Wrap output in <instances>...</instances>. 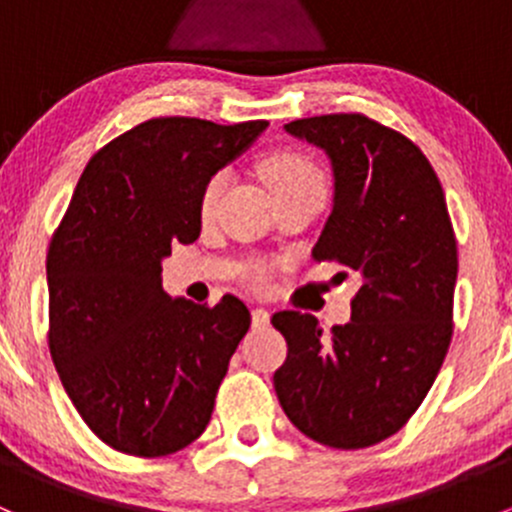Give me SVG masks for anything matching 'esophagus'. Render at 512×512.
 Segmentation results:
<instances>
[{
    "mask_svg": "<svg viewBox=\"0 0 512 512\" xmlns=\"http://www.w3.org/2000/svg\"><path fill=\"white\" fill-rule=\"evenodd\" d=\"M270 324V312H267L265 307H255L252 309V327L255 329H262Z\"/></svg>",
    "mask_w": 512,
    "mask_h": 512,
    "instance_id": "34e87169",
    "label": "esophagus"
}]
</instances>
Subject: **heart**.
I'll return each mask as SVG.
<instances>
[{
  "label": "heart",
  "mask_w": 512,
  "mask_h": 512,
  "mask_svg": "<svg viewBox=\"0 0 512 512\" xmlns=\"http://www.w3.org/2000/svg\"><path fill=\"white\" fill-rule=\"evenodd\" d=\"M260 170L277 198L289 193H302V190H319V193H327V180H324L322 168H319L317 160L309 156V153L299 151V148H277V151H270L262 158ZM227 178H230L227 170H215V173L205 180L198 198V213L203 220H210L218 213ZM252 280H255L257 285H265L267 272L257 270Z\"/></svg>",
  "instance_id": "b5f03b06"
}]
</instances>
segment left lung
<instances>
[{"label":"left lung","mask_w":512,"mask_h":512,"mask_svg":"<svg viewBox=\"0 0 512 512\" xmlns=\"http://www.w3.org/2000/svg\"><path fill=\"white\" fill-rule=\"evenodd\" d=\"M285 128L332 158L334 208L312 257L337 262L359 289L352 322L329 337L312 314H272L287 339L277 399L312 441L369 448L416 414L451 347L456 232L436 170L404 133L364 113Z\"/></svg>","instance_id":"8db88e82"}]
</instances>
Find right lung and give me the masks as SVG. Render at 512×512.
Here are the masks:
<instances>
[{
    "label": "right lung",
    "instance_id": "add662e5",
    "mask_svg": "<svg viewBox=\"0 0 512 512\" xmlns=\"http://www.w3.org/2000/svg\"><path fill=\"white\" fill-rule=\"evenodd\" d=\"M265 126L138 123L94 153L51 235V359L86 426L116 451L170 456L213 416L250 312L232 294L215 307L168 297L160 260L198 240L205 180Z\"/></svg>",
    "mask_w": 512,
    "mask_h": 512
}]
</instances>
